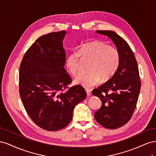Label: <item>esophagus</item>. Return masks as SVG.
I'll return each mask as SVG.
<instances>
[{
    "mask_svg": "<svg viewBox=\"0 0 156 156\" xmlns=\"http://www.w3.org/2000/svg\"><path fill=\"white\" fill-rule=\"evenodd\" d=\"M86 92H87V96H91L92 92H91V90H89V89H86Z\"/></svg>",
    "mask_w": 156,
    "mask_h": 156,
    "instance_id": "esophagus-1",
    "label": "esophagus"
}]
</instances>
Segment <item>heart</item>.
<instances>
[{"label":"heart","instance_id":"heart-1","mask_svg":"<svg viewBox=\"0 0 156 156\" xmlns=\"http://www.w3.org/2000/svg\"><path fill=\"white\" fill-rule=\"evenodd\" d=\"M80 56L92 60L87 74H79L74 79V83L85 88H90L101 82L109 79L119 67V51L101 41H93L84 44L77 51L70 53L66 60L67 69L75 74L79 69Z\"/></svg>","mask_w":156,"mask_h":156}]
</instances>
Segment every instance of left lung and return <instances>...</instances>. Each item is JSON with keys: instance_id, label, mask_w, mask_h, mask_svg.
<instances>
[{"instance_id": "obj_1", "label": "left lung", "mask_w": 156, "mask_h": 156, "mask_svg": "<svg viewBox=\"0 0 156 156\" xmlns=\"http://www.w3.org/2000/svg\"><path fill=\"white\" fill-rule=\"evenodd\" d=\"M96 32L112 40L119 51L120 60L115 74L92 91L102 103L94 118L104 127L116 129L130 120L136 107L140 90L138 65L133 52L121 36L111 30Z\"/></svg>"}]
</instances>
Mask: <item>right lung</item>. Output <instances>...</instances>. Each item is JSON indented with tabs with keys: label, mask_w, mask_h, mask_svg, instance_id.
Returning <instances> with one entry per match:
<instances>
[{
	"label": "right lung",
	"mask_w": 156,
	"mask_h": 156,
	"mask_svg": "<svg viewBox=\"0 0 156 156\" xmlns=\"http://www.w3.org/2000/svg\"><path fill=\"white\" fill-rule=\"evenodd\" d=\"M67 32H55L37 38L27 50L20 68V94L28 115L47 131H57L72 119L75 107L87 97L80 85L63 92L72 82L64 68L63 40Z\"/></svg>",
	"instance_id": "obj_1"
}]
</instances>
